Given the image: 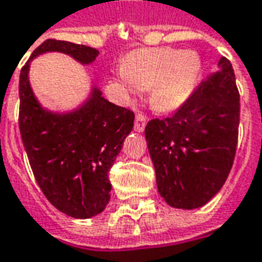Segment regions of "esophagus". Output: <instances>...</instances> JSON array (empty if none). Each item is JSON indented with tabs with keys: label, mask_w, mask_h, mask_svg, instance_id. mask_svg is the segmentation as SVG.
<instances>
[{
	"label": "esophagus",
	"mask_w": 262,
	"mask_h": 262,
	"mask_svg": "<svg viewBox=\"0 0 262 262\" xmlns=\"http://www.w3.org/2000/svg\"><path fill=\"white\" fill-rule=\"evenodd\" d=\"M146 123H147V120H146V116L142 114H137L136 115V119H135V130L136 132H143L144 130V127H146Z\"/></svg>",
	"instance_id": "esophagus-1"
}]
</instances>
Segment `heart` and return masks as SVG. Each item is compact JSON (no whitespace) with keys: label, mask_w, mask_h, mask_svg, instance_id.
<instances>
[{"label":"heart","mask_w":262,"mask_h":262,"mask_svg":"<svg viewBox=\"0 0 262 262\" xmlns=\"http://www.w3.org/2000/svg\"><path fill=\"white\" fill-rule=\"evenodd\" d=\"M201 73L193 50L142 49L130 53L118 73V84L127 94L148 90V101L159 112H172L191 97Z\"/></svg>","instance_id":"b5f03b06"}]
</instances>
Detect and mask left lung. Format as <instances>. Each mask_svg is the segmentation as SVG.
<instances>
[{
	"instance_id": "8db88e82",
	"label": "left lung",
	"mask_w": 262,
	"mask_h": 262,
	"mask_svg": "<svg viewBox=\"0 0 262 262\" xmlns=\"http://www.w3.org/2000/svg\"><path fill=\"white\" fill-rule=\"evenodd\" d=\"M202 81L187 102L144 129L161 198L177 209L208 203L227 180L236 154L240 95L230 61Z\"/></svg>"
}]
</instances>
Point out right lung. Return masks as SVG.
Segmentation results:
<instances>
[{
  "mask_svg": "<svg viewBox=\"0 0 262 262\" xmlns=\"http://www.w3.org/2000/svg\"><path fill=\"white\" fill-rule=\"evenodd\" d=\"M49 52L92 64L97 49L48 39L33 50L19 75V130L39 187L60 212L90 219L111 199L109 170L133 129L135 114L102 97L98 86L78 108L54 112L45 108L29 82L31 61Z\"/></svg>",
  "mask_w": 262,
  "mask_h": 262,
  "instance_id": "1",
  "label": "right lung"
}]
</instances>
